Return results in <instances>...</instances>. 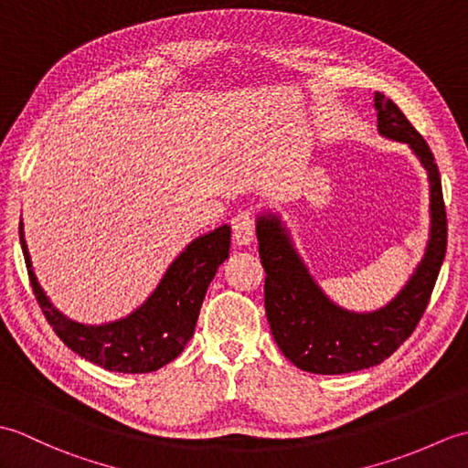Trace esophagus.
<instances>
[{
	"label": "esophagus",
	"instance_id": "34e87169",
	"mask_svg": "<svg viewBox=\"0 0 468 468\" xmlns=\"http://www.w3.org/2000/svg\"><path fill=\"white\" fill-rule=\"evenodd\" d=\"M231 227L237 245H250L255 237V215L251 211H239L233 217Z\"/></svg>",
	"mask_w": 468,
	"mask_h": 468
}]
</instances>
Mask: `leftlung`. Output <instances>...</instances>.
<instances>
[{"mask_svg":"<svg viewBox=\"0 0 468 468\" xmlns=\"http://www.w3.org/2000/svg\"><path fill=\"white\" fill-rule=\"evenodd\" d=\"M378 133L419 156L431 183V235L422 261L390 303L376 312L344 310L315 283L282 218L257 217L265 277V314L283 356L303 372L350 374L384 362L406 342L429 305L446 253L441 173L429 144L390 98L376 92Z\"/></svg>","mask_w":468,"mask_h":468,"instance_id":"1","label":"left lung"}]
</instances>
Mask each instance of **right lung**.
I'll return each mask as SVG.
<instances>
[{
  "label": "right lung",
  "instance_id": "obj_1",
  "mask_svg": "<svg viewBox=\"0 0 468 468\" xmlns=\"http://www.w3.org/2000/svg\"><path fill=\"white\" fill-rule=\"evenodd\" d=\"M19 243L36 300L59 340L104 370L146 374L173 362L193 337L207 287L213 282L218 265L229 257L231 227L221 225L211 233L197 237L168 265L161 283L141 307L121 320L101 325L69 320L52 305L32 270L22 221Z\"/></svg>",
  "mask_w": 468,
  "mask_h": 468
}]
</instances>
